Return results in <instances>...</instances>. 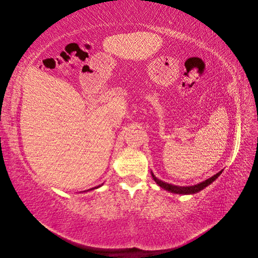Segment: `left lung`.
Instances as JSON below:
<instances>
[{
  "instance_id": "obj_1",
  "label": "left lung",
  "mask_w": 258,
  "mask_h": 258,
  "mask_svg": "<svg viewBox=\"0 0 258 258\" xmlns=\"http://www.w3.org/2000/svg\"><path fill=\"white\" fill-rule=\"evenodd\" d=\"M221 173H222V171L218 172L217 174H215L214 176L207 178L206 181L199 183V184L190 185V186H178V185L168 184V183L158 180V178H157L152 173H151V175H152V177H154V180H155L157 184H158L160 187H163V189H165V190L171 191V192H173V194H178V195H194V194H197V192H199L200 190L205 189V187L208 186L209 184H211V183H213L218 176L221 175Z\"/></svg>"
}]
</instances>
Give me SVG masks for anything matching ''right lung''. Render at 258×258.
I'll list each match as a JSON object with an SVG mask.
<instances>
[{
    "label": "right lung",
    "mask_w": 258,
    "mask_h": 258,
    "mask_svg": "<svg viewBox=\"0 0 258 258\" xmlns=\"http://www.w3.org/2000/svg\"><path fill=\"white\" fill-rule=\"evenodd\" d=\"M97 187H98V186H97ZM93 189H95V187H93Z\"/></svg>",
    "instance_id": "obj_1"
}]
</instances>
